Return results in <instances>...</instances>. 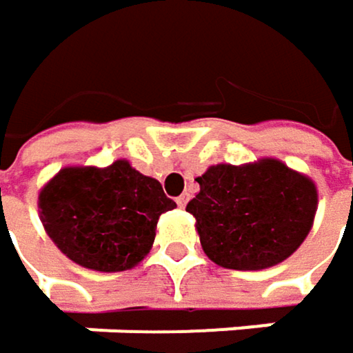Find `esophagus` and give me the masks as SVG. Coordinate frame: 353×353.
<instances>
[{"label":"esophagus","instance_id":"esophagus-1","mask_svg":"<svg viewBox=\"0 0 353 353\" xmlns=\"http://www.w3.org/2000/svg\"><path fill=\"white\" fill-rule=\"evenodd\" d=\"M176 202H177V206H179V208H185V204L190 202V194H181V196L177 198Z\"/></svg>","mask_w":353,"mask_h":353}]
</instances>
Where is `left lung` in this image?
<instances>
[{
	"label": "left lung",
	"instance_id": "left-lung-1",
	"mask_svg": "<svg viewBox=\"0 0 353 353\" xmlns=\"http://www.w3.org/2000/svg\"><path fill=\"white\" fill-rule=\"evenodd\" d=\"M200 192L185 210L210 261L224 269L259 271L291 256L311 230L317 188L279 159L218 163L196 177Z\"/></svg>",
	"mask_w": 353,
	"mask_h": 353
}]
</instances>
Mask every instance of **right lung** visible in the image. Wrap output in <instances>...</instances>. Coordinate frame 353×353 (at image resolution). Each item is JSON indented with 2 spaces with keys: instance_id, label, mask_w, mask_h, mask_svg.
Listing matches in <instances>:
<instances>
[{
  "instance_id": "add662e5",
  "label": "right lung",
  "mask_w": 353,
  "mask_h": 353,
  "mask_svg": "<svg viewBox=\"0 0 353 353\" xmlns=\"http://www.w3.org/2000/svg\"><path fill=\"white\" fill-rule=\"evenodd\" d=\"M54 244L84 269L117 272L141 263L155 241L157 220L176 202L157 179L129 161L109 168H64L38 198Z\"/></svg>"
}]
</instances>
